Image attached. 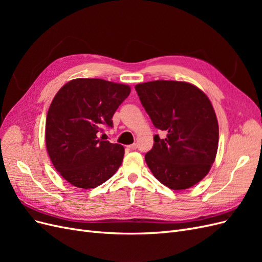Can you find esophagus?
Listing matches in <instances>:
<instances>
[{"instance_id": "obj_1", "label": "esophagus", "mask_w": 262, "mask_h": 262, "mask_svg": "<svg viewBox=\"0 0 262 262\" xmlns=\"http://www.w3.org/2000/svg\"><path fill=\"white\" fill-rule=\"evenodd\" d=\"M126 148H128L129 150H134V149H137V144L133 143L131 145H128V146H126Z\"/></svg>"}]
</instances>
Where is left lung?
Segmentation results:
<instances>
[{"mask_svg": "<svg viewBox=\"0 0 262 262\" xmlns=\"http://www.w3.org/2000/svg\"><path fill=\"white\" fill-rule=\"evenodd\" d=\"M141 104L165 139L154 136L145 162L154 177L172 190L194 186L210 171L219 146V123L210 99L179 81L136 85Z\"/></svg>", "mask_w": 262, "mask_h": 262, "instance_id": "left-lung-1", "label": "left lung"}]
</instances>
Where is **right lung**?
Returning <instances> with one entry per match:
<instances>
[{"label":"right lung","mask_w":262,"mask_h":262,"mask_svg":"<svg viewBox=\"0 0 262 262\" xmlns=\"http://www.w3.org/2000/svg\"><path fill=\"white\" fill-rule=\"evenodd\" d=\"M129 85L75 78L55 95L46 120V146L54 168L82 189L104 184L120 167L124 148L99 138L129 96Z\"/></svg>","instance_id":"right-lung-1"}]
</instances>
